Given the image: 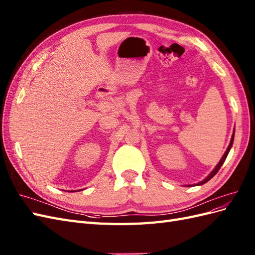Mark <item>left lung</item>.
Wrapping results in <instances>:
<instances>
[{
    "mask_svg": "<svg viewBox=\"0 0 255 255\" xmlns=\"http://www.w3.org/2000/svg\"><path fill=\"white\" fill-rule=\"evenodd\" d=\"M234 135H235V129H234V132H233V134H232V137H231V142H230V144H229V146H228V148H227V150H225V152L223 154V156H222V158L220 159V161L218 162V164L215 166V169L209 173V175L206 177V178H204L203 179L202 181H200V183H198V184H195V185H193V186H201V185H204L205 183H207L208 180H210L212 179L216 174L218 173V171L220 170V168L222 166V164L224 163V161H225V159H227V157H228V155H229V152H230V150H231V148H232V145H233V142H234ZM190 185H188L187 187H189Z\"/></svg>",
    "mask_w": 255,
    "mask_h": 255,
    "instance_id": "left-lung-1",
    "label": "left lung"
}]
</instances>
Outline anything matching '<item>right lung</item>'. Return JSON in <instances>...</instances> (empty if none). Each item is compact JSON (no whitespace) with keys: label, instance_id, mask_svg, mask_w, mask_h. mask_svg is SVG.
Instances as JSON below:
<instances>
[{"label":"right lung","instance_id":"obj_1","mask_svg":"<svg viewBox=\"0 0 255 255\" xmlns=\"http://www.w3.org/2000/svg\"><path fill=\"white\" fill-rule=\"evenodd\" d=\"M70 192H75V191H74V190H72V191H70Z\"/></svg>","mask_w":255,"mask_h":255}]
</instances>
